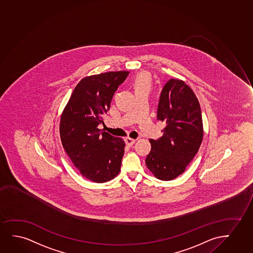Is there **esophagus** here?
Here are the masks:
<instances>
[{"label":"esophagus","instance_id":"obj_1","mask_svg":"<svg viewBox=\"0 0 253 253\" xmlns=\"http://www.w3.org/2000/svg\"><path fill=\"white\" fill-rule=\"evenodd\" d=\"M125 143L128 145V146H132V145L135 143V139H132L130 137H126L125 139Z\"/></svg>","mask_w":253,"mask_h":253}]
</instances>
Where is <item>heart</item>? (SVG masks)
Returning a JSON list of instances; mask_svg holds the SVG:
<instances>
[{"instance_id":"1","label":"heart","mask_w":253,"mask_h":253,"mask_svg":"<svg viewBox=\"0 0 253 253\" xmlns=\"http://www.w3.org/2000/svg\"><path fill=\"white\" fill-rule=\"evenodd\" d=\"M150 84H151V80H150V76H148L147 73L142 72L139 74L136 77H135V82H134V86L135 89L140 88H149L150 87Z\"/></svg>"}]
</instances>
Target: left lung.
I'll return each mask as SVG.
<instances>
[{
    "mask_svg": "<svg viewBox=\"0 0 253 253\" xmlns=\"http://www.w3.org/2000/svg\"><path fill=\"white\" fill-rule=\"evenodd\" d=\"M158 120L166 122L163 135L150 139L146 165L154 177L172 180L185 171L200 148L204 126L200 104L192 89L178 79L169 80L161 91Z\"/></svg>",
    "mask_w": 253,
    "mask_h": 253,
    "instance_id": "obj_1",
    "label": "left lung"
}]
</instances>
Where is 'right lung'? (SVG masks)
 Masks as SVG:
<instances>
[{"label": "right lung", "instance_id": "obj_1", "mask_svg": "<svg viewBox=\"0 0 253 253\" xmlns=\"http://www.w3.org/2000/svg\"><path fill=\"white\" fill-rule=\"evenodd\" d=\"M128 71L85 77L74 89L60 121L63 148L83 177L105 183L119 173L125 143L98 128L108 112L114 92Z\"/></svg>", "mask_w": 253, "mask_h": 253}]
</instances>
